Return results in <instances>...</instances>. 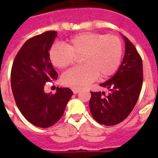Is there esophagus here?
<instances>
[{"label": "esophagus", "instance_id": "34e87169", "mask_svg": "<svg viewBox=\"0 0 158 158\" xmlns=\"http://www.w3.org/2000/svg\"><path fill=\"white\" fill-rule=\"evenodd\" d=\"M72 91H73V93H74V94H78V93H79L80 90H79V89H72Z\"/></svg>", "mask_w": 158, "mask_h": 158}]
</instances>
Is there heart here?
I'll return each instance as SVG.
<instances>
[{
    "instance_id": "1",
    "label": "heart",
    "mask_w": 158,
    "mask_h": 158,
    "mask_svg": "<svg viewBox=\"0 0 158 158\" xmlns=\"http://www.w3.org/2000/svg\"><path fill=\"white\" fill-rule=\"evenodd\" d=\"M122 42L117 36L83 33L70 38L65 47L55 44L49 51L54 66L62 69L74 64L82 56L84 65L69 69L62 74L61 83L73 89H84L100 75L106 79L115 74L122 57Z\"/></svg>"
}]
</instances>
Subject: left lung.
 Wrapping results in <instances>:
<instances>
[{
    "label": "left lung",
    "instance_id": "8db88e82",
    "mask_svg": "<svg viewBox=\"0 0 158 158\" xmlns=\"http://www.w3.org/2000/svg\"><path fill=\"white\" fill-rule=\"evenodd\" d=\"M125 53L120 68L113 77L100 86L109 94L91 92L90 111L94 120L102 125H115L122 122L137 103L142 89V58L131 42L124 36Z\"/></svg>",
    "mask_w": 158,
    "mask_h": 158
}]
</instances>
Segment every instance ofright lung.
Returning <instances> with one entry per match:
<instances>
[{
	"instance_id": "right-lung-1",
	"label": "right lung",
	"mask_w": 158,
	"mask_h": 158,
	"mask_svg": "<svg viewBox=\"0 0 158 158\" xmlns=\"http://www.w3.org/2000/svg\"><path fill=\"white\" fill-rule=\"evenodd\" d=\"M56 33L48 31L26 41L11 69V89L16 105L26 120L41 128L51 127L61 118L73 95L69 88L57 87L55 94L44 92L45 84L58 77L49 58Z\"/></svg>"
}]
</instances>
